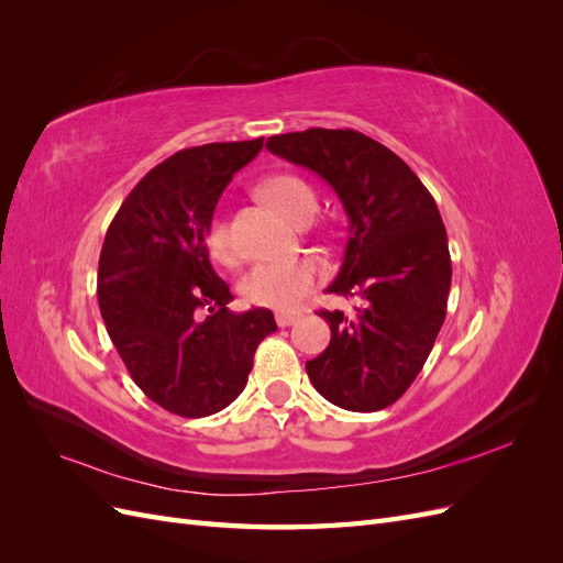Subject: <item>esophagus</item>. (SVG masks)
I'll list each match as a JSON object with an SVG mask.
<instances>
[{
    "label": "esophagus",
    "instance_id": "34e87169",
    "mask_svg": "<svg viewBox=\"0 0 563 563\" xmlns=\"http://www.w3.org/2000/svg\"><path fill=\"white\" fill-rule=\"evenodd\" d=\"M300 319L298 312H277V323L284 329V327H291V323H296Z\"/></svg>",
    "mask_w": 563,
    "mask_h": 563
}]
</instances>
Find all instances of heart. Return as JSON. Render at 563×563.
<instances>
[{
  "instance_id": "b5f03b06",
  "label": "heart",
  "mask_w": 563,
  "mask_h": 563,
  "mask_svg": "<svg viewBox=\"0 0 563 563\" xmlns=\"http://www.w3.org/2000/svg\"><path fill=\"white\" fill-rule=\"evenodd\" d=\"M261 195L284 213L288 220L302 225L317 211V195L312 187L298 176L277 174L261 183ZM207 249L211 258L234 265L240 261V251L230 234L223 218H213L207 228ZM321 275L312 258L284 261V263H258L242 282V294L251 305L279 312H291L308 296Z\"/></svg>"
}]
</instances>
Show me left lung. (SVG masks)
Returning <instances> with one entry per match:
<instances>
[{"label":"left lung","instance_id":"obj_1","mask_svg":"<svg viewBox=\"0 0 563 563\" xmlns=\"http://www.w3.org/2000/svg\"><path fill=\"white\" fill-rule=\"evenodd\" d=\"M267 150L319 174L350 220L343 267L327 294L360 308L352 317L319 310L331 343L305 371L331 404L380 411L418 378L446 319L451 253L437 203L411 166L354 129L272 135Z\"/></svg>","mask_w":563,"mask_h":563}]
</instances>
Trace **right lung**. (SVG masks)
<instances>
[{"label":"right lung","instance_id":"1","mask_svg":"<svg viewBox=\"0 0 563 563\" xmlns=\"http://www.w3.org/2000/svg\"><path fill=\"white\" fill-rule=\"evenodd\" d=\"M263 139L187 147L133 187L98 261L108 335L145 397L168 413L223 411L246 387L261 340L277 331L265 308L232 312L209 261L207 228L232 176Z\"/></svg>","mask_w":563,"mask_h":563}]
</instances>
